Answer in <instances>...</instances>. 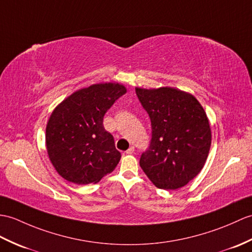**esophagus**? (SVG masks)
<instances>
[{"label": "esophagus", "mask_w": 252, "mask_h": 252, "mask_svg": "<svg viewBox=\"0 0 252 252\" xmlns=\"http://www.w3.org/2000/svg\"><path fill=\"white\" fill-rule=\"evenodd\" d=\"M126 153L127 155H132V154L134 153V147H133V146H132V147L128 148V149L126 151Z\"/></svg>", "instance_id": "1"}]
</instances>
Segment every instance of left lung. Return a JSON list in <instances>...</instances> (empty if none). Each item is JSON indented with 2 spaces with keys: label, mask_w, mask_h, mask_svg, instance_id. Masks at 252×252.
<instances>
[{
  "label": "left lung",
  "mask_w": 252,
  "mask_h": 252,
  "mask_svg": "<svg viewBox=\"0 0 252 252\" xmlns=\"http://www.w3.org/2000/svg\"><path fill=\"white\" fill-rule=\"evenodd\" d=\"M135 91L153 128L139 165L159 189H179L201 172L208 157L212 131L205 110L190 93L175 88Z\"/></svg>",
  "instance_id": "8db88e82"
}]
</instances>
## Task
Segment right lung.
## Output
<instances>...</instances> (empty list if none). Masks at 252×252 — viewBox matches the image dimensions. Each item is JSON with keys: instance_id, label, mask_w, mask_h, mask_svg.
Returning a JSON list of instances; mask_svg holds the SVG:
<instances>
[{"instance_id": "1", "label": "right lung", "mask_w": 252, "mask_h": 252, "mask_svg": "<svg viewBox=\"0 0 252 252\" xmlns=\"http://www.w3.org/2000/svg\"><path fill=\"white\" fill-rule=\"evenodd\" d=\"M126 92L116 83L92 85L55 108L46 126V148L61 177L76 185L96 184L116 168L121 154L103 118Z\"/></svg>"}]
</instances>
